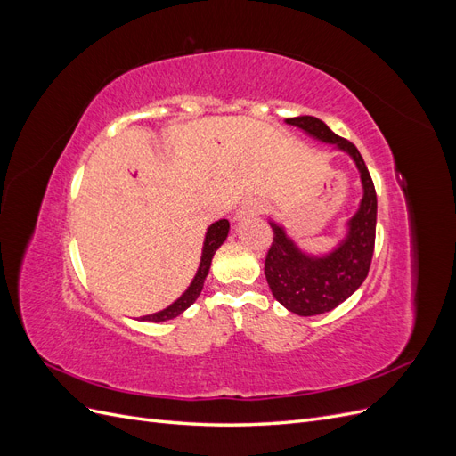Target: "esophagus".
Listing matches in <instances>:
<instances>
[{
  "mask_svg": "<svg viewBox=\"0 0 456 456\" xmlns=\"http://www.w3.org/2000/svg\"><path fill=\"white\" fill-rule=\"evenodd\" d=\"M262 211H265V205H262L260 201H256V200H247V201H243V205L238 209L236 220H245V218L256 216V215H260Z\"/></svg>",
  "mask_w": 456,
  "mask_h": 456,
  "instance_id": "esophagus-1",
  "label": "esophagus"
}]
</instances>
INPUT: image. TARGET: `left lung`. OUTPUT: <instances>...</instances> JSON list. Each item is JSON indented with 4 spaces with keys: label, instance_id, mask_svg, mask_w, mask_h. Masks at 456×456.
I'll return each mask as SVG.
<instances>
[{
    "label": "left lung",
    "instance_id": "obj_1",
    "mask_svg": "<svg viewBox=\"0 0 456 456\" xmlns=\"http://www.w3.org/2000/svg\"><path fill=\"white\" fill-rule=\"evenodd\" d=\"M285 123L348 154L360 171L363 188L357 211L344 224V238L329 253L312 255L302 251L285 226L272 218L268 220L273 241L266 255L265 275L273 298L297 315H317L342 305L367 278L375 251L377 194L365 161L350 141L340 139L322 119L312 116L291 118Z\"/></svg>",
    "mask_w": 456,
    "mask_h": 456
}]
</instances>
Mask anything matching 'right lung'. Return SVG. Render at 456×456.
<instances>
[{"instance_id": "obj_1", "label": "right lung", "mask_w": 456, "mask_h": 456, "mask_svg": "<svg viewBox=\"0 0 456 456\" xmlns=\"http://www.w3.org/2000/svg\"><path fill=\"white\" fill-rule=\"evenodd\" d=\"M228 232H230V223L226 218L223 220H216V223H213L209 228H207L205 232V240H203V249H201V260H200V268L194 275V280H191V283L188 285L186 291L178 297L171 306L163 308L156 314H150V315H142L141 322H154V323H159V322H167V320H173V317L181 315L186 308H190L194 302L198 300L201 289H203V283H205V278L207 273H209V268H211V260L216 253V249L220 245H223L228 238Z\"/></svg>"}]
</instances>
